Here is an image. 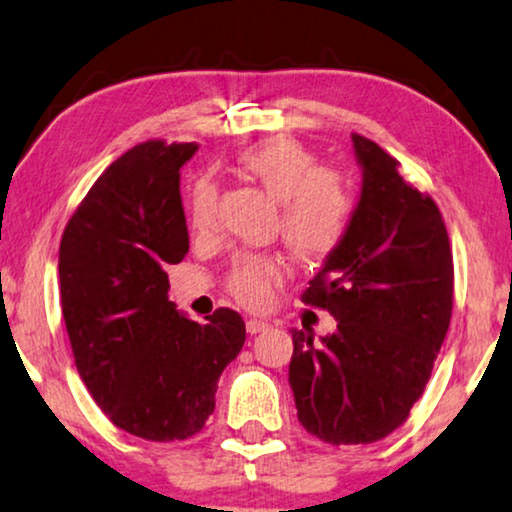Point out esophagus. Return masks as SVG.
<instances>
[{
	"mask_svg": "<svg viewBox=\"0 0 512 512\" xmlns=\"http://www.w3.org/2000/svg\"><path fill=\"white\" fill-rule=\"evenodd\" d=\"M271 325L266 320H257V318H248L246 320V329H248V334H259V331H264V329H269Z\"/></svg>",
	"mask_w": 512,
	"mask_h": 512,
	"instance_id": "34e87169",
	"label": "esophagus"
}]
</instances>
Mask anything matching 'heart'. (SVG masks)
<instances>
[{
    "label": "heart",
    "mask_w": 512,
    "mask_h": 512,
    "mask_svg": "<svg viewBox=\"0 0 512 512\" xmlns=\"http://www.w3.org/2000/svg\"><path fill=\"white\" fill-rule=\"evenodd\" d=\"M236 167L278 201L280 232L301 259L329 257L348 234L355 197L348 181L318 162L290 136H271L248 146L236 157ZM215 185L197 178L187 192V222L194 232H208L215 218ZM283 262L271 255H241L229 271L227 287L241 304L262 308L273 287L283 280Z\"/></svg>",
    "instance_id": "heart-1"
}]
</instances>
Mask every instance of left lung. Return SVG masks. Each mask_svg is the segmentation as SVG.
Segmentation results:
<instances>
[{"label": "left lung", "instance_id": "8db88e82", "mask_svg": "<svg viewBox=\"0 0 512 512\" xmlns=\"http://www.w3.org/2000/svg\"><path fill=\"white\" fill-rule=\"evenodd\" d=\"M352 148L362 192L348 234L301 297L336 331L313 341V329H292L299 422L331 445L380 441L406 422L448 334L455 280L434 199L378 143L352 134Z\"/></svg>", "mask_w": 512, "mask_h": 512}]
</instances>
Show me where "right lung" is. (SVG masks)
I'll use <instances>...</instances> for the list:
<instances>
[{
    "label": "right lung",
    "instance_id": "1",
    "mask_svg": "<svg viewBox=\"0 0 512 512\" xmlns=\"http://www.w3.org/2000/svg\"><path fill=\"white\" fill-rule=\"evenodd\" d=\"M194 153L197 143L146 141L120 155L71 215L57 264L85 387L115 427L160 443L201 431L246 343L232 308L194 322L169 301L167 266L190 248L181 167Z\"/></svg>",
    "mask_w": 512,
    "mask_h": 512
}]
</instances>
